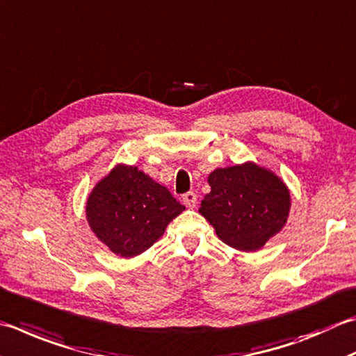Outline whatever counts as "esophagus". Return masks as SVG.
Wrapping results in <instances>:
<instances>
[{"label":"esophagus","mask_w":356,"mask_h":356,"mask_svg":"<svg viewBox=\"0 0 356 356\" xmlns=\"http://www.w3.org/2000/svg\"><path fill=\"white\" fill-rule=\"evenodd\" d=\"M182 200H184V204H185L188 208H194V207H196V204H197L196 193H193V191L185 193L184 196H182Z\"/></svg>","instance_id":"34e87169"}]
</instances>
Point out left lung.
I'll use <instances>...</instances> for the list:
<instances>
[{"mask_svg":"<svg viewBox=\"0 0 356 356\" xmlns=\"http://www.w3.org/2000/svg\"><path fill=\"white\" fill-rule=\"evenodd\" d=\"M199 213L218 238L239 252H256L287 224L291 199L284 180L254 162L218 168Z\"/></svg>","mask_w":356,"mask_h":356,"instance_id":"left-lung-1","label":"left lung"}]
</instances>
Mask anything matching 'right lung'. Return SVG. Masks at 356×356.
<instances>
[{"instance_id": "right-lung-1", "label": "right lung", "mask_w": 356, "mask_h": 356, "mask_svg": "<svg viewBox=\"0 0 356 356\" xmlns=\"http://www.w3.org/2000/svg\"><path fill=\"white\" fill-rule=\"evenodd\" d=\"M184 210L148 174L118 163L89 193L86 220L111 252L134 257L162 238L170 222Z\"/></svg>"}]
</instances>
